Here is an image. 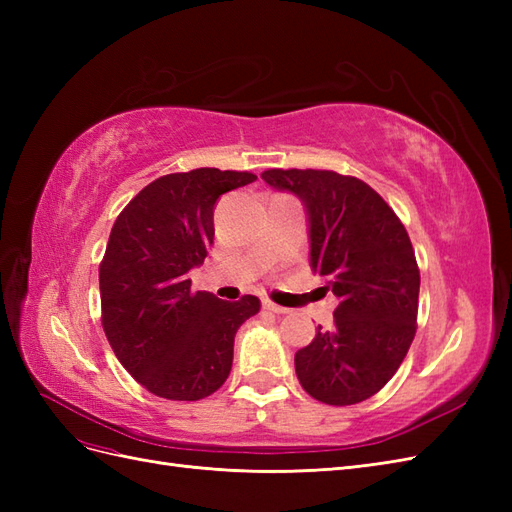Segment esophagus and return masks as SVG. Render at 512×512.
Wrapping results in <instances>:
<instances>
[{
  "label": "esophagus",
  "mask_w": 512,
  "mask_h": 512,
  "mask_svg": "<svg viewBox=\"0 0 512 512\" xmlns=\"http://www.w3.org/2000/svg\"><path fill=\"white\" fill-rule=\"evenodd\" d=\"M262 307L269 309V312H273V314H288V309H286V307L277 305V303H273V301H269V299L262 301Z\"/></svg>",
  "instance_id": "obj_1"
}]
</instances>
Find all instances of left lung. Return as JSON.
<instances>
[{"label": "left lung", "instance_id": "left-lung-1", "mask_svg": "<svg viewBox=\"0 0 512 512\" xmlns=\"http://www.w3.org/2000/svg\"><path fill=\"white\" fill-rule=\"evenodd\" d=\"M260 177L303 200L312 271L339 299L333 329L320 327L294 354L297 378L322 404H359L395 376L416 333L421 273L408 232L356 177L314 168H269Z\"/></svg>", "mask_w": 512, "mask_h": 512}]
</instances>
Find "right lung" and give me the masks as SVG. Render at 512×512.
<instances>
[{
	"instance_id": "1",
	"label": "right lung",
	"mask_w": 512,
	"mask_h": 512,
	"mask_svg": "<svg viewBox=\"0 0 512 512\" xmlns=\"http://www.w3.org/2000/svg\"><path fill=\"white\" fill-rule=\"evenodd\" d=\"M254 179L220 168L164 175L117 215L100 262L102 327L119 363L153 395L205 399L230 374L235 335L260 301L194 292L188 273L213 245L218 198Z\"/></svg>"
}]
</instances>
